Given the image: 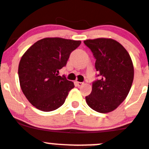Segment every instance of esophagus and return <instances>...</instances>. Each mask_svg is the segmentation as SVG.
I'll return each instance as SVG.
<instances>
[{"instance_id":"34e87169","label":"esophagus","mask_w":149,"mask_h":149,"mask_svg":"<svg viewBox=\"0 0 149 149\" xmlns=\"http://www.w3.org/2000/svg\"><path fill=\"white\" fill-rule=\"evenodd\" d=\"M75 84H76V85L77 87H81V86H82L83 84H84V83L80 82V81H76V82H75Z\"/></svg>"}]
</instances>
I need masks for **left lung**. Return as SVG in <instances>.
I'll return each instance as SVG.
<instances>
[{
    "mask_svg": "<svg viewBox=\"0 0 149 149\" xmlns=\"http://www.w3.org/2000/svg\"><path fill=\"white\" fill-rule=\"evenodd\" d=\"M96 59L100 76L92 84V91L85 97L88 106L100 113L116 109L128 96L134 79V66L122 45L111 38L84 41Z\"/></svg>",
    "mask_w": 149,
    "mask_h": 149,
    "instance_id": "8db88e82",
    "label": "left lung"
}]
</instances>
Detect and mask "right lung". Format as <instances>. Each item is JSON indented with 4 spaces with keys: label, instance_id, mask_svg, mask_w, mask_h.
<instances>
[{
    "label": "right lung",
    "instance_id": "right-lung-1",
    "mask_svg": "<svg viewBox=\"0 0 149 149\" xmlns=\"http://www.w3.org/2000/svg\"><path fill=\"white\" fill-rule=\"evenodd\" d=\"M80 44V41L61 38H43L23 55L18 66L20 85L33 106L48 112L65 103L74 84L58 73Z\"/></svg>",
    "mask_w": 149,
    "mask_h": 149
}]
</instances>
